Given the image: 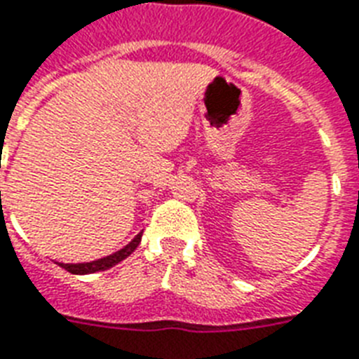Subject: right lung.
<instances>
[{
	"instance_id": "obj_1",
	"label": "right lung",
	"mask_w": 359,
	"mask_h": 359,
	"mask_svg": "<svg viewBox=\"0 0 359 359\" xmlns=\"http://www.w3.org/2000/svg\"><path fill=\"white\" fill-rule=\"evenodd\" d=\"M140 237H142V233L137 235L130 245H126L124 248H120V250H116L114 254H111V256L100 257V259L94 261H87V263H59V261H57V265L62 266L65 271L72 272V274H79V276H83V274H94V272L100 271H107L111 266L118 265L120 261H124L126 257H130L131 254L137 250V246L140 245Z\"/></svg>"
}]
</instances>
